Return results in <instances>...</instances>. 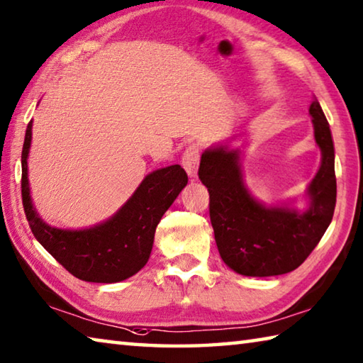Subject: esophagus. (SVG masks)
<instances>
[{"instance_id":"1","label":"esophagus","mask_w":363,"mask_h":363,"mask_svg":"<svg viewBox=\"0 0 363 363\" xmlns=\"http://www.w3.org/2000/svg\"><path fill=\"white\" fill-rule=\"evenodd\" d=\"M199 164H200V149L199 146H189L186 149V152L182 155V167L187 171V174L190 177L196 176V171H199Z\"/></svg>"}]
</instances>
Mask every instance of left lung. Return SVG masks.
Returning <instances> with one entry per match:
<instances>
[{"instance_id": "8db88e82", "label": "left lung", "mask_w": 363, "mask_h": 363, "mask_svg": "<svg viewBox=\"0 0 363 363\" xmlns=\"http://www.w3.org/2000/svg\"><path fill=\"white\" fill-rule=\"evenodd\" d=\"M320 168L306 190L308 208L265 206L245 186L240 150L217 146L204 150L199 176L209 192V217L222 260L242 276L265 278L298 268L318 246L337 203L335 149L330 125L320 104L309 106Z\"/></svg>"}]
</instances>
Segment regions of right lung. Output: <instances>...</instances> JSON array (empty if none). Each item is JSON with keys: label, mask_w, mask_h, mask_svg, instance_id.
I'll return each instance as SVG.
<instances>
[{"label": "right lung", "mask_w": 363, "mask_h": 363, "mask_svg": "<svg viewBox=\"0 0 363 363\" xmlns=\"http://www.w3.org/2000/svg\"><path fill=\"white\" fill-rule=\"evenodd\" d=\"M31 122L22 149V201L35 238L76 278L87 282H118L146 265L152 250L155 228L176 196L187 186L181 164L147 174L130 200L106 222L90 228L65 230L50 227L36 214L28 184Z\"/></svg>", "instance_id": "obj_1"}]
</instances>
